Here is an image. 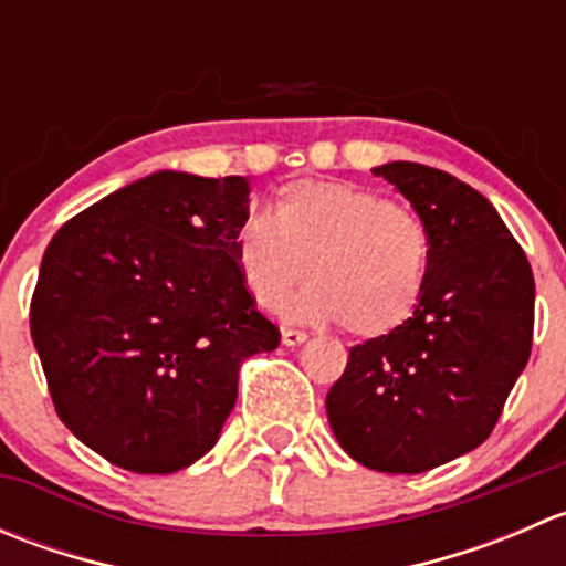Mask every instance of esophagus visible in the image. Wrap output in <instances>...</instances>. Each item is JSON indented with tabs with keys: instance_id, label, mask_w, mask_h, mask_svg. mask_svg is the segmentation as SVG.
I'll use <instances>...</instances> for the list:
<instances>
[{
	"instance_id": "1",
	"label": "esophagus",
	"mask_w": 566,
	"mask_h": 566,
	"mask_svg": "<svg viewBox=\"0 0 566 566\" xmlns=\"http://www.w3.org/2000/svg\"><path fill=\"white\" fill-rule=\"evenodd\" d=\"M304 342H306V331H295V328L282 331V345L295 347V345H304Z\"/></svg>"
}]
</instances>
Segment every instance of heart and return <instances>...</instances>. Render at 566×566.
I'll use <instances>...</instances> for the list:
<instances>
[{
    "label": "heart",
    "instance_id": "obj_1",
    "mask_svg": "<svg viewBox=\"0 0 566 566\" xmlns=\"http://www.w3.org/2000/svg\"><path fill=\"white\" fill-rule=\"evenodd\" d=\"M238 276L262 310H276L306 284L284 315L345 323L356 336H384L408 323L430 282L432 241L405 205L342 180H298L276 191L273 216L235 227Z\"/></svg>",
    "mask_w": 566,
    "mask_h": 566
}]
</instances>
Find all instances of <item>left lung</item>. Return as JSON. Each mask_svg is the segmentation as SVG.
<instances>
[{
  "label": "left lung",
  "instance_id": "left-lung-1",
  "mask_svg": "<svg viewBox=\"0 0 566 566\" xmlns=\"http://www.w3.org/2000/svg\"><path fill=\"white\" fill-rule=\"evenodd\" d=\"M424 221L430 282L391 334L350 347L325 397L331 430L361 465L421 473L488 441L531 356L534 273L493 205L441 169H373Z\"/></svg>",
  "mask_w": 566,
  "mask_h": 566
}]
</instances>
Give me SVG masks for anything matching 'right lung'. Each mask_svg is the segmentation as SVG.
<instances>
[{
    "label": "right lung",
    "mask_w": 566,
    "mask_h": 566,
    "mask_svg": "<svg viewBox=\"0 0 566 566\" xmlns=\"http://www.w3.org/2000/svg\"><path fill=\"white\" fill-rule=\"evenodd\" d=\"M247 177L147 175L60 227L30 306L62 424L134 473H172L216 447L238 369L279 347L232 256Z\"/></svg>",
    "instance_id": "obj_1"
}]
</instances>
